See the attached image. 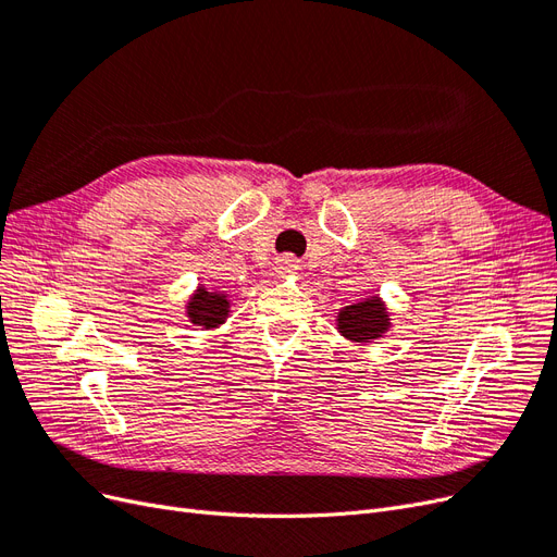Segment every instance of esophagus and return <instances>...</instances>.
Returning a JSON list of instances; mask_svg holds the SVG:
<instances>
[{"instance_id":"esophagus-1","label":"esophagus","mask_w":557,"mask_h":557,"mask_svg":"<svg viewBox=\"0 0 557 557\" xmlns=\"http://www.w3.org/2000/svg\"><path fill=\"white\" fill-rule=\"evenodd\" d=\"M295 269H297V264H295L293 258H283V260H278V264H276V272H278V274H293Z\"/></svg>"}]
</instances>
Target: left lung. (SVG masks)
Masks as SVG:
<instances>
[{"instance_id":"obj_1","label":"left lung","mask_w":557,"mask_h":557,"mask_svg":"<svg viewBox=\"0 0 557 557\" xmlns=\"http://www.w3.org/2000/svg\"><path fill=\"white\" fill-rule=\"evenodd\" d=\"M387 313L385 307L381 305L379 297H369L360 305H352L342 309V313L336 315V325H339V332L350 342H372L379 339V336L387 330Z\"/></svg>"}]
</instances>
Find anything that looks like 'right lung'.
I'll list each match as a JSON object with an SVG mask.
<instances>
[{
  "label": "right lung",
  "instance_id": "obj_1",
  "mask_svg": "<svg viewBox=\"0 0 557 557\" xmlns=\"http://www.w3.org/2000/svg\"><path fill=\"white\" fill-rule=\"evenodd\" d=\"M227 307H230V301L225 299V295L199 288L188 305V318L195 325H201L209 330V327H215L223 323V320L227 318Z\"/></svg>",
  "mask_w": 557,
  "mask_h": 557
}]
</instances>
